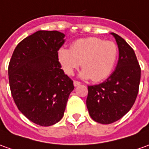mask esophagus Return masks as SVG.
<instances>
[{"label": "esophagus", "mask_w": 149, "mask_h": 149, "mask_svg": "<svg viewBox=\"0 0 149 149\" xmlns=\"http://www.w3.org/2000/svg\"><path fill=\"white\" fill-rule=\"evenodd\" d=\"M81 83L80 82V81H73V85H74V86H80Z\"/></svg>", "instance_id": "1"}]
</instances>
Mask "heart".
Segmentation results:
<instances>
[{
  "mask_svg": "<svg viewBox=\"0 0 149 149\" xmlns=\"http://www.w3.org/2000/svg\"><path fill=\"white\" fill-rule=\"evenodd\" d=\"M117 57V44L99 37L78 39L72 42L70 49L62 47L58 50V61L67 74L72 75L81 65L83 70L80 76L95 82L109 77Z\"/></svg>",
  "mask_w": 149,
  "mask_h": 149,
  "instance_id": "1",
  "label": "heart"
}]
</instances>
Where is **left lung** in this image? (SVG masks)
Masks as SVG:
<instances>
[{
  "mask_svg": "<svg viewBox=\"0 0 149 149\" xmlns=\"http://www.w3.org/2000/svg\"><path fill=\"white\" fill-rule=\"evenodd\" d=\"M119 49L118 63L111 76L88 86L86 106L90 116L101 124L118 121L132 108L139 92L141 69L134 49L117 34L111 33Z\"/></svg>",
  "mask_w": 149,
  "mask_h": 149,
  "instance_id": "1",
  "label": "left lung"
}]
</instances>
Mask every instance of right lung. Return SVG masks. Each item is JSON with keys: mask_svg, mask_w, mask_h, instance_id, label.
<instances>
[{"mask_svg": "<svg viewBox=\"0 0 149 149\" xmlns=\"http://www.w3.org/2000/svg\"><path fill=\"white\" fill-rule=\"evenodd\" d=\"M64 36L58 31H37L19 42L9 63V82L16 106L28 120L41 126L61 120L74 89L58 58Z\"/></svg>", "mask_w": 149, "mask_h": 149, "instance_id": "add662e5", "label": "right lung"}]
</instances>
